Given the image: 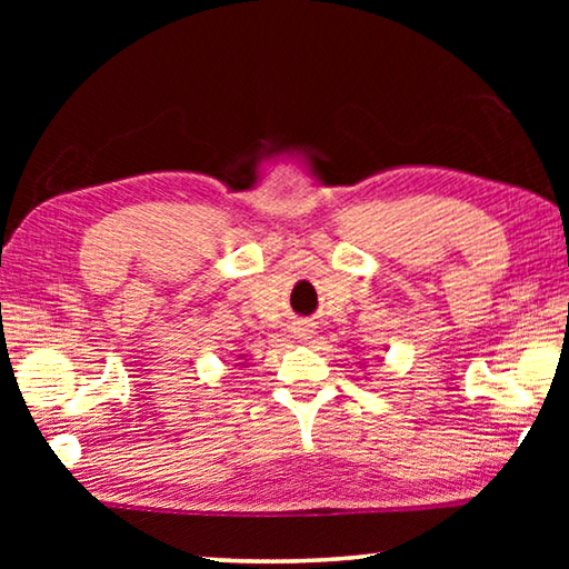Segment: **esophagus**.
<instances>
[{
  "label": "esophagus",
  "instance_id": "esophagus-1",
  "mask_svg": "<svg viewBox=\"0 0 569 569\" xmlns=\"http://www.w3.org/2000/svg\"><path fill=\"white\" fill-rule=\"evenodd\" d=\"M293 339H298V341H311L313 339V333H316V326L313 323H308V321H296L293 323Z\"/></svg>",
  "mask_w": 569,
  "mask_h": 569
}]
</instances>
